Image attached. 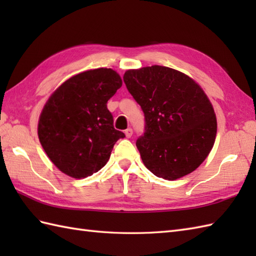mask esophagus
<instances>
[{"label": "esophagus", "instance_id": "esophagus-1", "mask_svg": "<svg viewBox=\"0 0 256 256\" xmlns=\"http://www.w3.org/2000/svg\"><path fill=\"white\" fill-rule=\"evenodd\" d=\"M125 136H126L128 138H130L133 135V130L132 128H128V130H125Z\"/></svg>", "mask_w": 256, "mask_h": 256}]
</instances>
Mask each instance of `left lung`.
<instances>
[{"label":"left lung","instance_id":"left-lung-1","mask_svg":"<svg viewBox=\"0 0 256 256\" xmlns=\"http://www.w3.org/2000/svg\"><path fill=\"white\" fill-rule=\"evenodd\" d=\"M123 79L145 116L136 148L146 168L166 180L197 170L216 135V113L202 88L186 74L157 64L126 70Z\"/></svg>","mask_w":256,"mask_h":256}]
</instances>
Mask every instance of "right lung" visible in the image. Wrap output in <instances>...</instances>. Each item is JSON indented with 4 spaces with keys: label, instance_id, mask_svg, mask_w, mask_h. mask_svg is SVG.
<instances>
[{
    "label": "right lung",
    "instance_id": "right-lung-1",
    "mask_svg": "<svg viewBox=\"0 0 256 256\" xmlns=\"http://www.w3.org/2000/svg\"><path fill=\"white\" fill-rule=\"evenodd\" d=\"M122 86L111 68L72 76L48 98L37 134L48 158L66 175L81 179L100 170L113 146L125 135L113 128L106 102Z\"/></svg>",
    "mask_w": 256,
    "mask_h": 256
}]
</instances>
